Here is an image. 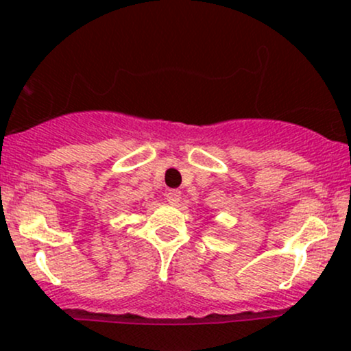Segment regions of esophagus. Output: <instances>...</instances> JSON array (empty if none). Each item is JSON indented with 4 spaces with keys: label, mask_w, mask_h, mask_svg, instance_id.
Segmentation results:
<instances>
[{
    "label": "esophagus",
    "mask_w": 351,
    "mask_h": 351,
    "mask_svg": "<svg viewBox=\"0 0 351 351\" xmlns=\"http://www.w3.org/2000/svg\"><path fill=\"white\" fill-rule=\"evenodd\" d=\"M180 199H181V191H178V189H170V191L167 193V201H168V203L176 204Z\"/></svg>",
    "instance_id": "esophagus-1"
}]
</instances>
